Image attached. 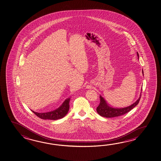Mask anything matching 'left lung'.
Returning a JSON list of instances; mask_svg holds the SVG:
<instances>
[{
    "instance_id": "left-lung-1",
    "label": "left lung",
    "mask_w": 161,
    "mask_h": 161,
    "mask_svg": "<svg viewBox=\"0 0 161 161\" xmlns=\"http://www.w3.org/2000/svg\"><path fill=\"white\" fill-rule=\"evenodd\" d=\"M137 54L138 57H139L138 53ZM142 74L144 75L143 70H142ZM141 93L139 98L134 103L131 104L130 106L119 108H114L110 106L108 104H107V102L104 100V99L102 96H99L100 103L99 104L98 106L97 107V111L99 115L105 118H113V117H117V116L124 115L125 114L128 113L135 107L138 104V102L141 98Z\"/></svg>"
}]
</instances>
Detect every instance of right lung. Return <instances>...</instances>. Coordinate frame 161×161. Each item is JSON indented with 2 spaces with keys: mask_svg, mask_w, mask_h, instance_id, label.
<instances>
[{
  "mask_svg": "<svg viewBox=\"0 0 161 161\" xmlns=\"http://www.w3.org/2000/svg\"><path fill=\"white\" fill-rule=\"evenodd\" d=\"M69 101L70 98L65 99L63 104L57 110L48 113H38L32 111L36 115L42 119H50V120H57L65 116L69 111Z\"/></svg>",
  "mask_w": 161,
  "mask_h": 161,
  "instance_id": "right-lung-1",
  "label": "right lung"
}]
</instances>
